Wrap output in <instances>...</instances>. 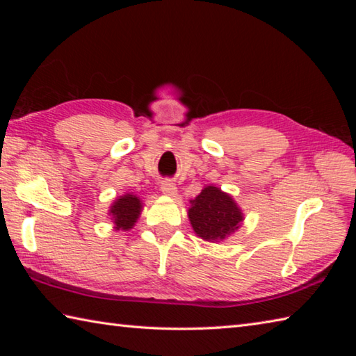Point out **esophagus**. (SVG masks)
I'll return each mask as SVG.
<instances>
[{"label": "esophagus", "instance_id": "obj_1", "mask_svg": "<svg viewBox=\"0 0 356 356\" xmlns=\"http://www.w3.org/2000/svg\"><path fill=\"white\" fill-rule=\"evenodd\" d=\"M161 191L165 195H170V197H174V195L177 194V188H176V185L171 182V180H162Z\"/></svg>", "mask_w": 356, "mask_h": 356}]
</instances>
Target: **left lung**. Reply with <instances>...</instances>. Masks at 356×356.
Instances as JSON below:
<instances>
[{"label":"left lung","mask_w":356,"mask_h":356,"mask_svg":"<svg viewBox=\"0 0 356 356\" xmlns=\"http://www.w3.org/2000/svg\"><path fill=\"white\" fill-rule=\"evenodd\" d=\"M190 203L188 218L194 232L211 243L232 236L245 220L243 211L232 195L216 185H207Z\"/></svg>","instance_id":"8db88e82"}]
</instances>
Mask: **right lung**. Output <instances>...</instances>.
I'll use <instances>...</instances> for the list:
<instances>
[{
    "label": "right lung",
    "instance_id": "right-lung-1",
    "mask_svg": "<svg viewBox=\"0 0 356 356\" xmlns=\"http://www.w3.org/2000/svg\"><path fill=\"white\" fill-rule=\"evenodd\" d=\"M142 208V200L133 193H125L113 200L108 216L115 225V231H130L140 217Z\"/></svg>",
    "mask_w": 356,
    "mask_h": 356
}]
</instances>
